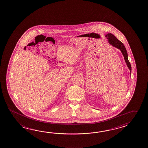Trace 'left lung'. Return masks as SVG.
Masks as SVG:
<instances>
[{"label":"left lung","instance_id":"obj_1","mask_svg":"<svg viewBox=\"0 0 148 148\" xmlns=\"http://www.w3.org/2000/svg\"><path fill=\"white\" fill-rule=\"evenodd\" d=\"M106 37L108 39V41L111 45H112L113 46L115 47L116 48H118L121 50L123 55L124 56L125 61L127 64V66L129 69L131 71V67L130 63L128 60V55H127V50L125 48L124 45L123 43L119 40L114 35L111 34H108L106 36Z\"/></svg>","mask_w":148,"mask_h":148}]
</instances>
